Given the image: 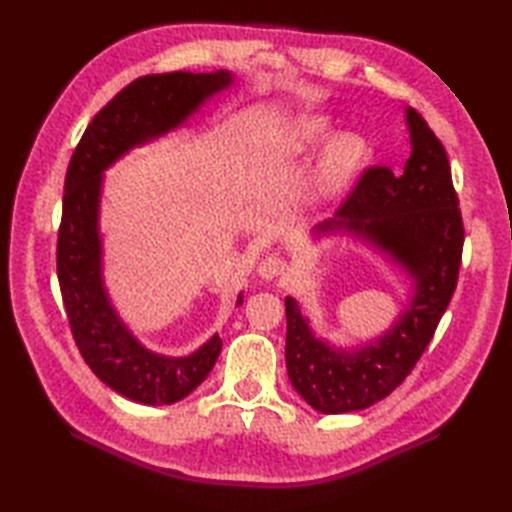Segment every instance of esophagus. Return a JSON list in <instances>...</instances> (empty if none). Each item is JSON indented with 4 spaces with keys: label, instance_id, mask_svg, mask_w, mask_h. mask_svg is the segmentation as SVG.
I'll return each instance as SVG.
<instances>
[{
    "label": "esophagus",
    "instance_id": "esophagus-1",
    "mask_svg": "<svg viewBox=\"0 0 512 512\" xmlns=\"http://www.w3.org/2000/svg\"><path fill=\"white\" fill-rule=\"evenodd\" d=\"M286 268H288V264L284 262V259L270 255V257H266V259H262V262H259L257 275L262 277V279H266V281H273V279L284 275Z\"/></svg>",
    "mask_w": 512,
    "mask_h": 512
}]
</instances>
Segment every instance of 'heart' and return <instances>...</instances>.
<instances>
[{
    "mask_svg": "<svg viewBox=\"0 0 512 512\" xmlns=\"http://www.w3.org/2000/svg\"><path fill=\"white\" fill-rule=\"evenodd\" d=\"M330 121L325 116L310 114L301 116L288 127V149L295 154H308V151L317 149L325 138L330 136ZM367 158V145L358 134H339L332 136L325 147L321 149V156L314 167L310 184H308V198L312 204H325L334 200L336 195L347 189L356 173L361 171L363 162Z\"/></svg>",
    "mask_w": 512,
    "mask_h": 512,
    "instance_id": "1",
    "label": "heart"
}]
</instances>
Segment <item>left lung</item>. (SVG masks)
I'll return each instance as SVG.
<instances>
[{"mask_svg": "<svg viewBox=\"0 0 512 512\" xmlns=\"http://www.w3.org/2000/svg\"><path fill=\"white\" fill-rule=\"evenodd\" d=\"M411 156L400 176L372 167L314 239L350 235L380 250L411 279V297L394 325L354 350L312 332L299 303L286 297V367L297 394L321 413L365 409L409 376L458 284L464 226L447 151L424 118L405 110Z\"/></svg>", "mask_w": 512, "mask_h": 512, "instance_id": "8db88e82", "label": "left lung"}]
</instances>
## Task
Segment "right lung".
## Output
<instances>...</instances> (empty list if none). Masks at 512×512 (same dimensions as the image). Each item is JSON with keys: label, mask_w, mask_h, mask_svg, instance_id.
<instances>
[{"label": "right lung", "mask_w": 512, "mask_h": 512, "mask_svg": "<svg viewBox=\"0 0 512 512\" xmlns=\"http://www.w3.org/2000/svg\"><path fill=\"white\" fill-rule=\"evenodd\" d=\"M233 85L228 70L140 76L92 118L65 173L57 275L79 352L107 387L143 405H173L209 376L222 350L213 334L189 356L151 352L112 306L103 279V173L127 151L182 127ZM242 306V295L237 297Z\"/></svg>", "instance_id": "1"}]
</instances>
